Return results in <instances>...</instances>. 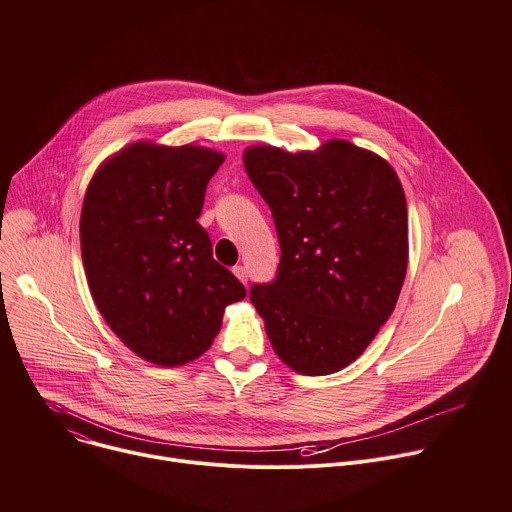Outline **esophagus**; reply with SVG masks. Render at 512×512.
I'll list each match as a JSON object with an SVG mask.
<instances>
[{
  "mask_svg": "<svg viewBox=\"0 0 512 512\" xmlns=\"http://www.w3.org/2000/svg\"><path fill=\"white\" fill-rule=\"evenodd\" d=\"M233 271H235V275H237V277H239V279H241V281H243V283H247V279H249V273H247V267H243V265H237V267H235V269H233Z\"/></svg>",
  "mask_w": 512,
  "mask_h": 512,
  "instance_id": "1",
  "label": "esophagus"
}]
</instances>
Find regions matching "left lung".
<instances>
[{
	"mask_svg": "<svg viewBox=\"0 0 512 512\" xmlns=\"http://www.w3.org/2000/svg\"><path fill=\"white\" fill-rule=\"evenodd\" d=\"M245 170L271 208L277 277L251 287L275 354L300 375L356 360L395 310L407 271V202L395 170L344 139L289 154L253 145Z\"/></svg>",
	"mask_w": 512,
	"mask_h": 512,
	"instance_id": "8db88e82",
	"label": "left lung"
}]
</instances>
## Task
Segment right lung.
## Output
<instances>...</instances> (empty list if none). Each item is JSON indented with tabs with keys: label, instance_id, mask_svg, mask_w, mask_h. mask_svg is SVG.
Listing matches in <instances>:
<instances>
[{
	"label": "right lung",
	"instance_id": "obj_1",
	"mask_svg": "<svg viewBox=\"0 0 512 512\" xmlns=\"http://www.w3.org/2000/svg\"><path fill=\"white\" fill-rule=\"evenodd\" d=\"M225 156L200 145L137 141L93 176L81 212L91 296L109 328L160 367L198 358L243 283L212 259L198 225L208 180Z\"/></svg>",
	"mask_w": 512,
	"mask_h": 512
}]
</instances>
